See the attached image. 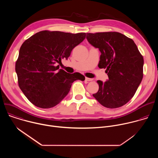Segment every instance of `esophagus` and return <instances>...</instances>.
I'll use <instances>...</instances> for the list:
<instances>
[{
	"label": "esophagus",
	"mask_w": 158,
	"mask_h": 158,
	"mask_svg": "<svg viewBox=\"0 0 158 158\" xmlns=\"http://www.w3.org/2000/svg\"><path fill=\"white\" fill-rule=\"evenodd\" d=\"M85 80L86 81H93V79H91V78H89V77H85Z\"/></svg>",
	"instance_id": "1"
}]
</instances>
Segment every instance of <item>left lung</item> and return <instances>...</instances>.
<instances>
[{"label":"left lung","mask_w":158,"mask_h":158,"mask_svg":"<svg viewBox=\"0 0 158 158\" xmlns=\"http://www.w3.org/2000/svg\"><path fill=\"white\" fill-rule=\"evenodd\" d=\"M88 42L101 52L98 67L109 80L98 81L93 96L103 106L114 109L128 102L143 77V57L132 39L117 32L86 33Z\"/></svg>","instance_id":"obj_1"}]
</instances>
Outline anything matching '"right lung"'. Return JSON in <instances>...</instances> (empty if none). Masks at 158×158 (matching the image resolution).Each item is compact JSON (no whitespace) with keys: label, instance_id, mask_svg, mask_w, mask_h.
I'll use <instances>...</instances> for the list:
<instances>
[{"label":"right lung","instance_id":"obj_1","mask_svg":"<svg viewBox=\"0 0 158 158\" xmlns=\"http://www.w3.org/2000/svg\"><path fill=\"white\" fill-rule=\"evenodd\" d=\"M85 38V33L40 31L25 40L20 48L15 71L21 91L38 107L58 104L69 93L72 83L84 81L79 73L69 74L60 69L62 59Z\"/></svg>","mask_w":158,"mask_h":158}]
</instances>
